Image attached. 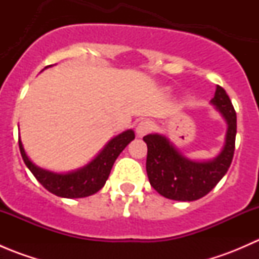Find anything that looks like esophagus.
I'll list each match as a JSON object with an SVG mask.
<instances>
[{"instance_id":"esophagus-1","label":"esophagus","mask_w":259,"mask_h":259,"mask_svg":"<svg viewBox=\"0 0 259 259\" xmlns=\"http://www.w3.org/2000/svg\"><path fill=\"white\" fill-rule=\"evenodd\" d=\"M151 129H153L151 121H149V120H142V121L137 125V135L139 138H143L144 135L148 134V133H150Z\"/></svg>"}]
</instances>
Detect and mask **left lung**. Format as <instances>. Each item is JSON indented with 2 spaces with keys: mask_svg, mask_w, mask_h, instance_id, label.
<instances>
[{
  "mask_svg": "<svg viewBox=\"0 0 259 259\" xmlns=\"http://www.w3.org/2000/svg\"><path fill=\"white\" fill-rule=\"evenodd\" d=\"M210 103L227 121L226 144L217 158L194 161L179 153L168 138L149 134L143 138L148 145L146 173L151 187L163 197L182 202H192L204 197L226 176L236 148L237 115L229 96L222 86H217Z\"/></svg>",
  "mask_w": 259,
  "mask_h": 259,
  "instance_id": "left-lung-1",
  "label": "left lung"
}]
</instances>
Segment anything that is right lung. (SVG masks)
Instances as JSON below:
<instances>
[{"instance_id": "1", "label": "right lung", "mask_w": 259, "mask_h": 259, "mask_svg": "<svg viewBox=\"0 0 259 259\" xmlns=\"http://www.w3.org/2000/svg\"><path fill=\"white\" fill-rule=\"evenodd\" d=\"M134 138L135 134L132 129L121 133L113 138L88 165L65 174L38 168L28 159L21 139H18V146L26 166L50 193L62 198H83L95 194L105 185L116 158Z\"/></svg>"}]
</instances>
